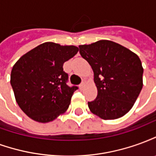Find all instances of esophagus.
I'll return each mask as SVG.
<instances>
[{
    "label": "esophagus",
    "instance_id": "1",
    "mask_svg": "<svg viewBox=\"0 0 156 156\" xmlns=\"http://www.w3.org/2000/svg\"><path fill=\"white\" fill-rule=\"evenodd\" d=\"M85 83L83 82V83H81L80 84H79V88H80V89H82V88H83V87H84Z\"/></svg>",
    "mask_w": 156,
    "mask_h": 156
}]
</instances>
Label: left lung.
Listing matches in <instances>:
<instances>
[{
    "mask_svg": "<svg viewBox=\"0 0 156 156\" xmlns=\"http://www.w3.org/2000/svg\"><path fill=\"white\" fill-rule=\"evenodd\" d=\"M78 48L94 71L98 89L97 98L88 103L90 111L103 119H116L126 115L143 87L144 69L140 58L108 40Z\"/></svg>",
    "mask_w": 156,
    "mask_h": 156,
    "instance_id": "obj_1",
    "label": "left lung"
}]
</instances>
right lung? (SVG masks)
<instances>
[{"label":"right lung","instance_id":"obj_1","mask_svg":"<svg viewBox=\"0 0 156 156\" xmlns=\"http://www.w3.org/2000/svg\"><path fill=\"white\" fill-rule=\"evenodd\" d=\"M75 46L44 42L19 58L11 73L16 101L29 118L48 123L68 109L77 86L67 84L63 63L77 54Z\"/></svg>","mask_w":156,"mask_h":156}]
</instances>
